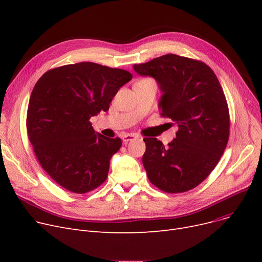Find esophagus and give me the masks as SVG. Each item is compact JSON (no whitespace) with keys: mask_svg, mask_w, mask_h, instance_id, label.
<instances>
[{"mask_svg":"<svg viewBox=\"0 0 262 262\" xmlns=\"http://www.w3.org/2000/svg\"><path fill=\"white\" fill-rule=\"evenodd\" d=\"M137 138H139V136H137L135 134H125V135H123L122 140H123L124 143H127L128 141H133Z\"/></svg>","mask_w":262,"mask_h":262,"instance_id":"obj_1","label":"esophagus"}]
</instances>
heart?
<instances>
[{
	"instance_id": "obj_1",
	"label": "heart",
	"mask_w": 262,
	"mask_h": 262,
	"mask_svg": "<svg viewBox=\"0 0 262 262\" xmlns=\"http://www.w3.org/2000/svg\"><path fill=\"white\" fill-rule=\"evenodd\" d=\"M145 80H150V79H148V78H145Z\"/></svg>"
}]
</instances>
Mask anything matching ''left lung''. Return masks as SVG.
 Listing matches in <instances>:
<instances>
[{"mask_svg":"<svg viewBox=\"0 0 262 262\" xmlns=\"http://www.w3.org/2000/svg\"><path fill=\"white\" fill-rule=\"evenodd\" d=\"M134 70L157 80L160 115L178 127L167 147L157 138L143 139L149 182L167 193L195 188L215 168L229 138L228 105L216 75L205 62L175 54L134 64Z\"/></svg>","mask_w":262,"mask_h":262,"instance_id":"8db88e82","label":"left lung"}]
</instances>
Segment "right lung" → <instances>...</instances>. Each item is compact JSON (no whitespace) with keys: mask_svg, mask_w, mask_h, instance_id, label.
<instances>
[{"mask_svg":"<svg viewBox=\"0 0 262 262\" xmlns=\"http://www.w3.org/2000/svg\"><path fill=\"white\" fill-rule=\"evenodd\" d=\"M132 78L123 69L78 62L51 69L36 82L27 108V136L55 183L84 194L106 181L122 141L96 134L90 118L107 112Z\"/></svg>","mask_w":262,"mask_h":262,"instance_id":"1","label":"right lung"}]
</instances>
